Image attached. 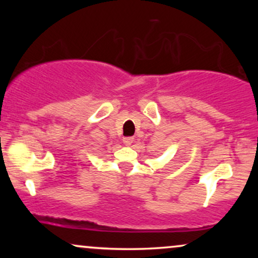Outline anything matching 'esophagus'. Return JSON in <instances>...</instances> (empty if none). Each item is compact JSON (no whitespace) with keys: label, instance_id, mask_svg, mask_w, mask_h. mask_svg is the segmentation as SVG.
Masks as SVG:
<instances>
[{"label":"esophagus","instance_id":"1","mask_svg":"<svg viewBox=\"0 0 258 258\" xmlns=\"http://www.w3.org/2000/svg\"><path fill=\"white\" fill-rule=\"evenodd\" d=\"M133 142H135V138H133V137H125V138H123V144H125V146H127V147L131 146Z\"/></svg>","mask_w":258,"mask_h":258}]
</instances>
